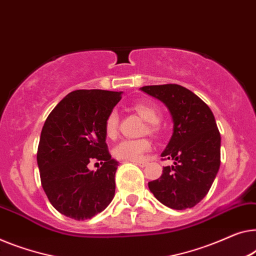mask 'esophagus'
<instances>
[{
  "label": "esophagus",
  "instance_id": "esophagus-1",
  "mask_svg": "<svg viewBox=\"0 0 256 256\" xmlns=\"http://www.w3.org/2000/svg\"><path fill=\"white\" fill-rule=\"evenodd\" d=\"M134 162V164H136V165L140 166V168H146V164H148L146 162Z\"/></svg>",
  "mask_w": 256,
  "mask_h": 256
}]
</instances>
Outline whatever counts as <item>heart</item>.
Instances as JSON below:
<instances>
[{
	"instance_id": "obj_1",
	"label": "heart",
	"mask_w": 256,
	"mask_h": 256,
	"mask_svg": "<svg viewBox=\"0 0 256 256\" xmlns=\"http://www.w3.org/2000/svg\"><path fill=\"white\" fill-rule=\"evenodd\" d=\"M135 110L142 119L148 122L146 130L148 134L154 135L158 132L157 124L160 121V114L158 110L151 105L146 104H137L135 105ZM118 124H119V114L116 110H110L105 120V132L106 136L110 138H114L118 134ZM151 143L149 140H124L116 146L113 149V154L116 158L121 160L138 162L142 159L143 154L149 151Z\"/></svg>"
}]
</instances>
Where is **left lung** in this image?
Here are the masks:
<instances>
[{
    "mask_svg": "<svg viewBox=\"0 0 256 256\" xmlns=\"http://www.w3.org/2000/svg\"><path fill=\"white\" fill-rule=\"evenodd\" d=\"M146 94L165 104L173 120V134L162 157L174 165L148 184L162 204L184 210L208 194L220 165V134L209 106L190 90L178 84L148 85Z\"/></svg>",
    "mask_w": 256,
    "mask_h": 256,
    "instance_id": "left-lung-1",
    "label": "left lung"
}]
</instances>
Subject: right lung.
<instances>
[{"label": "right lung", "mask_w": 256, "mask_h": 256, "mask_svg": "<svg viewBox=\"0 0 256 256\" xmlns=\"http://www.w3.org/2000/svg\"><path fill=\"white\" fill-rule=\"evenodd\" d=\"M122 92L76 90L54 107L40 135L36 162L42 186L58 212L92 218L112 202L118 162L106 144L105 120ZM102 166L90 172L87 165Z\"/></svg>", "instance_id": "1"}]
</instances>
